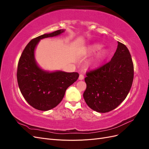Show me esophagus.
Segmentation results:
<instances>
[{
  "label": "esophagus",
  "instance_id": "esophagus-1",
  "mask_svg": "<svg viewBox=\"0 0 149 149\" xmlns=\"http://www.w3.org/2000/svg\"><path fill=\"white\" fill-rule=\"evenodd\" d=\"M84 79V75L80 74L79 76V80H83Z\"/></svg>",
  "mask_w": 149,
  "mask_h": 149
}]
</instances>
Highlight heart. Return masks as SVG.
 <instances>
[{
    "instance_id": "heart-1",
    "label": "heart",
    "mask_w": 149,
    "mask_h": 149,
    "mask_svg": "<svg viewBox=\"0 0 149 149\" xmlns=\"http://www.w3.org/2000/svg\"><path fill=\"white\" fill-rule=\"evenodd\" d=\"M102 45L100 43H94L90 45L86 49V53L88 55H92L98 52L99 50L102 48ZM108 54H109V50L107 48H104L98 53L96 58L93 60L91 63V66L92 68H96L100 65L103 61L106 60V58L107 57Z\"/></svg>"
}]
</instances>
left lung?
<instances>
[{
    "instance_id": "1",
    "label": "left lung",
    "mask_w": 149,
    "mask_h": 149,
    "mask_svg": "<svg viewBox=\"0 0 149 149\" xmlns=\"http://www.w3.org/2000/svg\"><path fill=\"white\" fill-rule=\"evenodd\" d=\"M118 43L111 60L99 68L87 72L86 89L83 97L87 105L98 112L114 109L123 102L131 88L134 65L125 45Z\"/></svg>"
}]
</instances>
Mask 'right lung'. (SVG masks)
Listing matches in <instances>:
<instances>
[{"instance_id":"1","label":"right lung","mask_w":149,"mask_h":149,"mask_svg":"<svg viewBox=\"0 0 149 149\" xmlns=\"http://www.w3.org/2000/svg\"><path fill=\"white\" fill-rule=\"evenodd\" d=\"M61 29L33 38L22 52L18 63L17 78L20 92L30 106L40 111L55 107L63 98L66 89L79 77L76 72L43 70L36 62L35 49L40 40L63 33Z\"/></svg>"}]
</instances>
